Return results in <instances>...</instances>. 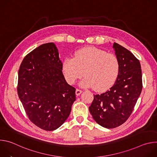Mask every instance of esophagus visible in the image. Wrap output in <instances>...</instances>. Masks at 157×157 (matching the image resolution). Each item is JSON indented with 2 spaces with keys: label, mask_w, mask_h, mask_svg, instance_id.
Listing matches in <instances>:
<instances>
[{
  "label": "esophagus",
  "mask_w": 157,
  "mask_h": 157,
  "mask_svg": "<svg viewBox=\"0 0 157 157\" xmlns=\"http://www.w3.org/2000/svg\"><path fill=\"white\" fill-rule=\"evenodd\" d=\"M81 93H82V91L81 90H80V89H76V96H79Z\"/></svg>",
  "instance_id": "esophagus-1"
}]
</instances>
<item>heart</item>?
I'll return each mask as SVG.
<instances>
[{"mask_svg":"<svg viewBox=\"0 0 157 157\" xmlns=\"http://www.w3.org/2000/svg\"><path fill=\"white\" fill-rule=\"evenodd\" d=\"M119 64L112 53L96 48L87 47L77 51L73 58H66L62 71L69 84H74L82 75L81 84L94 87L97 91H104L114 84L117 77Z\"/></svg>","mask_w":157,"mask_h":157,"instance_id":"heart-1","label":"heart"}]
</instances>
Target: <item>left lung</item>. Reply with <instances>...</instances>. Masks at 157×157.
I'll return each mask as SVG.
<instances>
[{
	"label": "left lung",
	"instance_id": "8db88e82",
	"mask_svg": "<svg viewBox=\"0 0 157 157\" xmlns=\"http://www.w3.org/2000/svg\"><path fill=\"white\" fill-rule=\"evenodd\" d=\"M113 48L119 64L117 79L109 91L94 95L89 107L94 120L107 128L119 127L127 120L142 89L140 61L118 43H114Z\"/></svg>",
	"mask_w": 157,
	"mask_h": 157
}]
</instances>
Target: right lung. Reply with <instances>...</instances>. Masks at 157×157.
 <instances>
[{"label": "right lung", "instance_id": "add662e5", "mask_svg": "<svg viewBox=\"0 0 157 157\" xmlns=\"http://www.w3.org/2000/svg\"><path fill=\"white\" fill-rule=\"evenodd\" d=\"M55 43H44L29 53L18 70L17 93L29 119L52 131L69 117L76 89L67 83Z\"/></svg>", "mask_w": 157, "mask_h": 157}]
</instances>
